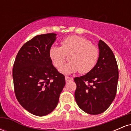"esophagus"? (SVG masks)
<instances>
[{"instance_id":"34e87169","label":"esophagus","mask_w":131,"mask_h":131,"mask_svg":"<svg viewBox=\"0 0 131 131\" xmlns=\"http://www.w3.org/2000/svg\"><path fill=\"white\" fill-rule=\"evenodd\" d=\"M73 78H71V77H68V76H65V81L66 82H69V81H73Z\"/></svg>"}]
</instances>
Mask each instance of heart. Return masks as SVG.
<instances>
[{"label":"heart","mask_w":131,"mask_h":131,"mask_svg":"<svg viewBox=\"0 0 131 131\" xmlns=\"http://www.w3.org/2000/svg\"><path fill=\"white\" fill-rule=\"evenodd\" d=\"M49 57L56 68L60 67L70 55V61L60 68L64 74L80 71L86 74L91 71L98 62L99 50L87 39L78 36H70L61 41V46H52L49 51Z\"/></svg>","instance_id":"heart-1"}]
</instances>
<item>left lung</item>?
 I'll return each mask as SVG.
<instances>
[{
  "label": "left lung",
  "mask_w": 131,
  "mask_h": 131,
  "mask_svg": "<svg viewBox=\"0 0 131 131\" xmlns=\"http://www.w3.org/2000/svg\"><path fill=\"white\" fill-rule=\"evenodd\" d=\"M99 58L91 71L74 79L76 84L75 100L79 107L90 115L104 112L116 94L118 67L112 50L104 42L98 43Z\"/></svg>",
  "instance_id": "1"
}]
</instances>
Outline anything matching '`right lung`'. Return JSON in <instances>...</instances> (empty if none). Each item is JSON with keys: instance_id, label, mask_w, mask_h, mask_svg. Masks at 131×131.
I'll use <instances>...</instances> for the list:
<instances>
[{"instance_id": "obj_1", "label": "right lung", "mask_w": 131, "mask_h": 131, "mask_svg": "<svg viewBox=\"0 0 131 131\" xmlns=\"http://www.w3.org/2000/svg\"><path fill=\"white\" fill-rule=\"evenodd\" d=\"M55 33L37 35L21 47L13 68L15 94L23 107L42 116L57 107L65 78L53 67L49 51Z\"/></svg>"}]
</instances>
